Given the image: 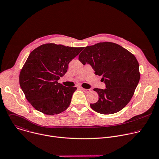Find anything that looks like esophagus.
I'll use <instances>...</instances> for the list:
<instances>
[{"label": "esophagus", "instance_id": "34e87169", "mask_svg": "<svg viewBox=\"0 0 159 159\" xmlns=\"http://www.w3.org/2000/svg\"><path fill=\"white\" fill-rule=\"evenodd\" d=\"M81 89H82V90H83V91L85 92V93H89L90 91V89H84V88H81Z\"/></svg>", "mask_w": 159, "mask_h": 159}]
</instances>
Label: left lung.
I'll return each mask as SVG.
<instances>
[{"instance_id": "8db88e82", "label": "left lung", "mask_w": 159, "mask_h": 159, "mask_svg": "<svg viewBox=\"0 0 159 159\" xmlns=\"http://www.w3.org/2000/svg\"><path fill=\"white\" fill-rule=\"evenodd\" d=\"M83 65L92 66L95 74L102 76L106 89L95 88L99 100L91 108L103 115L114 114L130 101L139 82V63L133 54L112 42L88 46L79 56Z\"/></svg>"}]
</instances>
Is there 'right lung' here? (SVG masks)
Returning a JSON list of instances; mask_svg holds the SVG:
<instances>
[{
  "mask_svg": "<svg viewBox=\"0 0 159 159\" xmlns=\"http://www.w3.org/2000/svg\"><path fill=\"white\" fill-rule=\"evenodd\" d=\"M84 47L46 43L30 54L19 74V84L26 99L36 110L55 115L69 106L77 87L58 82L68 65Z\"/></svg>",
  "mask_w": 159,
  "mask_h": 159,
  "instance_id": "1",
  "label": "right lung"
}]
</instances>
